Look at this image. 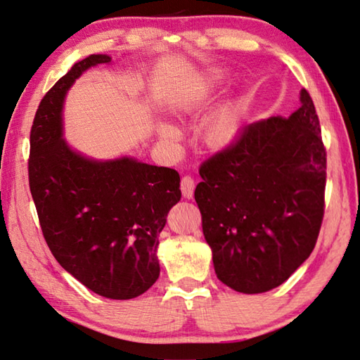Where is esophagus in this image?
I'll list each match as a JSON object with an SVG mask.
<instances>
[{"label":"esophagus","instance_id":"34e87169","mask_svg":"<svg viewBox=\"0 0 360 360\" xmlns=\"http://www.w3.org/2000/svg\"><path fill=\"white\" fill-rule=\"evenodd\" d=\"M180 186H181L183 198L191 199L193 194H194V188H195V183H194V179L191 177V175H183Z\"/></svg>","mask_w":360,"mask_h":360}]
</instances>
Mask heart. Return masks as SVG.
<instances>
[{
    "instance_id": "b5f03b06",
    "label": "heart",
    "mask_w": 360,
    "mask_h": 360,
    "mask_svg": "<svg viewBox=\"0 0 360 360\" xmlns=\"http://www.w3.org/2000/svg\"><path fill=\"white\" fill-rule=\"evenodd\" d=\"M236 133V114L230 108L219 111L216 116L208 120L205 127V138L210 146L221 147L229 144ZM160 134L167 141H174L177 138V130L171 125H161Z\"/></svg>"
}]
</instances>
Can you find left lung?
<instances>
[{"label":"left lung","mask_w":360,"mask_h":360,"mask_svg":"<svg viewBox=\"0 0 360 360\" xmlns=\"http://www.w3.org/2000/svg\"><path fill=\"white\" fill-rule=\"evenodd\" d=\"M194 198L214 273L235 291L264 293L309 259L320 233L326 148L306 89L291 116L241 128L199 167Z\"/></svg>","instance_id":"1"}]
</instances>
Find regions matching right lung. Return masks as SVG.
I'll return each mask as SVG.
<instances>
[{
    "mask_svg": "<svg viewBox=\"0 0 360 360\" xmlns=\"http://www.w3.org/2000/svg\"><path fill=\"white\" fill-rule=\"evenodd\" d=\"M110 60L91 54L45 94L31 127L28 175L40 229L60 266L94 293L131 300L160 276L158 235L181 198L180 175L131 158L87 160L60 138L67 89Z\"/></svg>",
    "mask_w": 360,
    "mask_h": 360,
    "instance_id": "right-lung-1",
    "label": "right lung"
}]
</instances>
